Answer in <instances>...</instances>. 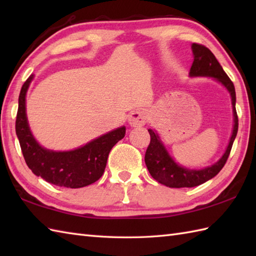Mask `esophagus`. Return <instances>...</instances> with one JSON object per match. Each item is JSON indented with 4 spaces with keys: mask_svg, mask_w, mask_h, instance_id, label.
I'll list each match as a JSON object with an SVG mask.
<instances>
[{
    "mask_svg": "<svg viewBox=\"0 0 256 256\" xmlns=\"http://www.w3.org/2000/svg\"><path fill=\"white\" fill-rule=\"evenodd\" d=\"M146 120H148V113L143 110H135L130 114L128 124L132 128H138L146 123Z\"/></svg>",
    "mask_w": 256,
    "mask_h": 256,
    "instance_id": "1",
    "label": "esophagus"
}]
</instances>
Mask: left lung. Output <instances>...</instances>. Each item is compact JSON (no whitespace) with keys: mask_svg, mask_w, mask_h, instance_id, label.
Masks as SVG:
<instances>
[{"mask_svg":"<svg viewBox=\"0 0 256 256\" xmlns=\"http://www.w3.org/2000/svg\"><path fill=\"white\" fill-rule=\"evenodd\" d=\"M192 50L194 55V62L189 72V77H209L218 81L224 88L229 91L231 96L232 110H233V128L232 134L228 144L226 152L221 158L212 164L211 166L204 167L202 170H190V168L179 165L178 162L168 153L164 143L162 142L160 135L155 130L150 128V143L145 153V164L150 174L157 182L170 188H190L208 182L214 178L222 170L226 162L228 157L230 155L233 142H234L238 120L236 110V89L230 78L228 77L221 64L216 60L214 54L208 48L192 44Z\"/></svg>","mask_w":256,"mask_h":256,"instance_id":"obj_1","label":"left lung"}]
</instances>
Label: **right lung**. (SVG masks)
Listing matches in <instances>:
<instances>
[{
  "instance_id": "right-lung-1",
  "label": "right lung",
  "mask_w": 256,
  "mask_h": 256,
  "mask_svg": "<svg viewBox=\"0 0 256 256\" xmlns=\"http://www.w3.org/2000/svg\"><path fill=\"white\" fill-rule=\"evenodd\" d=\"M34 79L30 74L20 89L16 116V135L30 170L36 176L59 187L81 188L96 182L104 172L112 148L125 135V126L118 128L72 150L45 148L32 135L26 116V94Z\"/></svg>"
}]
</instances>
